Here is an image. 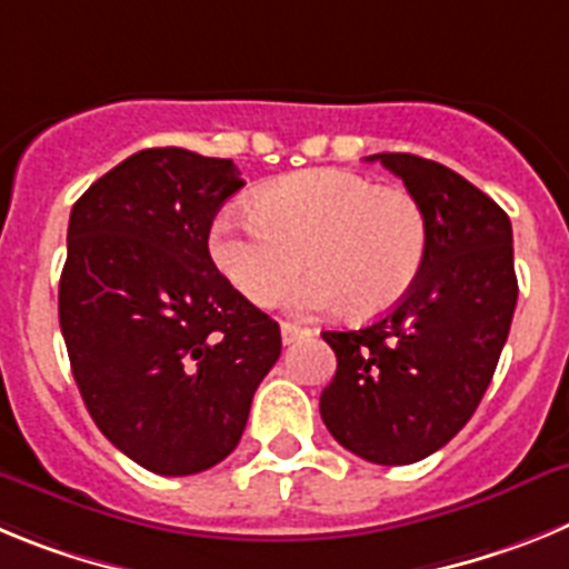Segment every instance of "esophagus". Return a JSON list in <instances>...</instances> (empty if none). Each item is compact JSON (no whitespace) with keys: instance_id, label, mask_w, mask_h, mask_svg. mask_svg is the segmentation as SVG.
Listing matches in <instances>:
<instances>
[{"instance_id":"1","label":"esophagus","mask_w":569,"mask_h":569,"mask_svg":"<svg viewBox=\"0 0 569 569\" xmlns=\"http://www.w3.org/2000/svg\"><path fill=\"white\" fill-rule=\"evenodd\" d=\"M308 336V328H299V325H290V321H281V341L284 345H293L296 339Z\"/></svg>"}]
</instances>
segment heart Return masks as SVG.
<instances>
[{"mask_svg":"<svg viewBox=\"0 0 569 569\" xmlns=\"http://www.w3.org/2000/svg\"><path fill=\"white\" fill-rule=\"evenodd\" d=\"M210 228V259L256 308H270L299 279L296 313L345 308L387 313L419 281L430 248L421 202L356 170L316 168L281 176Z\"/></svg>","mask_w":569,"mask_h":569,"instance_id":"heart-1","label":"heart"}]
</instances>
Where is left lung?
<instances>
[{"label": "left lung", "instance_id": "left-lung-1", "mask_svg": "<svg viewBox=\"0 0 569 569\" xmlns=\"http://www.w3.org/2000/svg\"><path fill=\"white\" fill-rule=\"evenodd\" d=\"M427 213L413 290L361 330H328L336 376L319 410L333 439L373 465H413L476 413L510 333L519 281L505 210L465 176L413 153H376Z\"/></svg>", "mask_w": 569, "mask_h": 569}]
</instances>
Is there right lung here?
Masks as SVG:
<instances>
[{
	"label": "right lung",
	"mask_w": 569,
	"mask_h": 569,
	"mask_svg": "<svg viewBox=\"0 0 569 569\" xmlns=\"http://www.w3.org/2000/svg\"><path fill=\"white\" fill-rule=\"evenodd\" d=\"M241 184L230 159L148 148L70 210L59 279L70 370L110 445L159 476L228 459L281 353L279 325L208 250L216 213Z\"/></svg>",
	"instance_id": "obj_1"
}]
</instances>
